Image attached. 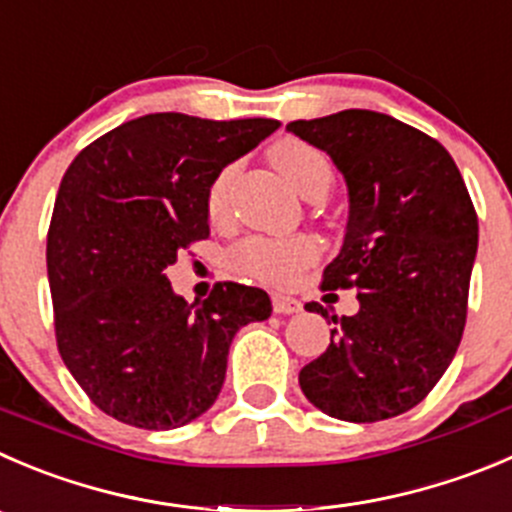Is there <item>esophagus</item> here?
<instances>
[{
	"label": "esophagus",
	"mask_w": 512,
	"mask_h": 512,
	"mask_svg": "<svg viewBox=\"0 0 512 512\" xmlns=\"http://www.w3.org/2000/svg\"><path fill=\"white\" fill-rule=\"evenodd\" d=\"M272 310L277 315H295V312L302 310V302L290 295H272Z\"/></svg>",
	"instance_id": "34e87169"
}]
</instances>
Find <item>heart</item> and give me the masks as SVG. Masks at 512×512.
<instances>
[{
	"instance_id": "b5f03b06",
	"label": "heart",
	"mask_w": 512,
	"mask_h": 512,
	"mask_svg": "<svg viewBox=\"0 0 512 512\" xmlns=\"http://www.w3.org/2000/svg\"><path fill=\"white\" fill-rule=\"evenodd\" d=\"M272 165L280 170V175L290 182L295 192H300L305 200L312 197H325L332 185L330 160L322 155L317 147L307 142L287 137L270 147ZM232 175L235 167H225L220 175L212 180L207 192V212L212 220H222L227 212V195H230ZM317 255L315 242L307 237H250L240 242L232 250L230 262L237 272L250 275L267 285H287L295 280L297 272L310 265Z\"/></svg>"
}]
</instances>
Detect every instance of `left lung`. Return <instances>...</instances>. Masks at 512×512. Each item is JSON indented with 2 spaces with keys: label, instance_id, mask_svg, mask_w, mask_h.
<instances>
[{
  "label": "left lung",
  "instance_id": "obj_1",
  "mask_svg": "<svg viewBox=\"0 0 512 512\" xmlns=\"http://www.w3.org/2000/svg\"><path fill=\"white\" fill-rule=\"evenodd\" d=\"M287 132L327 152L350 197L345 237L322 290L355 287L360 310L332 315L330 345L300 370L305 398L347 423L408 413L458 352L478 215L453 157L390 114L345 109ZM305 310L320 312L310 302Z\"/></svg>",
  "mask_w": 512,
  "mask_h": 512
}]
</instances>
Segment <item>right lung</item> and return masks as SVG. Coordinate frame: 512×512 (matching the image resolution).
<instances>
[{
	"instance_id": "obj_1",
	"label": "right lung",
	"mask_w": 512,
	"mask_h": 512,
	"mask_svg": "<svg viewBox=\"0 0 512 512\" xmlns=\"http://www.w3.org/2000/svg\"><path fill=\"white\" fill-rule=\"evenodd\" d=\"M277 119L157 112L84 147L67 167L47 235L54 332L64 365L102 413L145 430L212 408L235 332L270 317L260 287L217 282L175 295L165 270L210 235L207 192Z\"/></svg>"
}]
</instances>
